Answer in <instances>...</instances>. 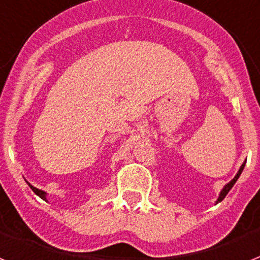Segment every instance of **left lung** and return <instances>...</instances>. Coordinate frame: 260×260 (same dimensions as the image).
<instances>
[{
    "mask_svg": "<svg viewBox=\"0 0 260 260\" xmlns=\"http://www.w3.org/2000/svg\"><path fill=\"white\" fill-rule=\"evenodd\" d=\"M244 165H246V161H244V162H243V165H242V166H240V169H239L238 174H236L235 177L232 178L231 181L228 182L227 185H225V186H224V188H223V190H221V192H220V196H219V199H217V203H220V201L223 200L224 197L227 196V193H228V192H230V190H231V188H232V186L235 185V182H236V181H238V178H239V176H240V174H242L243 169H244Z\"/></svg>",
    "mask_w": 260,
    "mask_h": 260,
    "instance_id": "8db88e82",
    "label": "left lung"
}]
</instances>
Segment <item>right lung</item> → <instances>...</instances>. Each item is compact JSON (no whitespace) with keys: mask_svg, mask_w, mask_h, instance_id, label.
Returning <instances> with one entry per match:
<instances>
[{"mask_svg":"<svg viewBox=\"0 0 260 260\" xmlns=\"http://www.w3.org/2000/svg\"><path fill=\"white\" fill-rule=\"evenodd\" d=\"M30 188H32V190H33V192H35V193H36L37 196H40L41 199H43V200H47V197H45V196H47V193L43 192V190H40V189L35 188V186H32V185H30Z\"/></svg>","mask_w":260,"mask_h":260,"instance_id":"right-lung-1","label":"right lung"}]
</instances>
